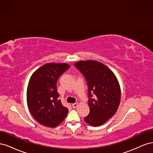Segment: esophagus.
Returning <instances> with one entry per match:
<instances>
[{"label":"esophagus","mask_w":153,"mask_h":153,"mask_svg":"<svg viewBox=\"0 0 153 153\" xmlns=\"http://www.w3.org/2000/svg\"><path fill=\"white\" fill-rule=\"evenodd\" d=\"M77 106H78V103H73L72 104V107L73 108H75Z\"/></svg>","instance_id":"obj_1"}]
</instances>
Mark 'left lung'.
I'll return each instance as SVG.
<instances>
[{"mask_svg":"<svg viewBox=\"0 0 153 153\" xmlns=\"http://www.w3.org/2000/svg\"><path fill=\"white\" fill-rule=\"evenodd\" d=\"M74 66L84 75L87 84L90 112L84 121L91 126H101L118 109L121 89L117 78L107 66L100 62L80 61Z\"/></svg>","mask_w":153,"mask_h":153,"instance_id":"8db88e82","label":"left lung"}]
</instances>
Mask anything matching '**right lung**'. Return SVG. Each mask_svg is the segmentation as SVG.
<instances>
[{"mask_svg": "<svg viewBox=\"0 0 153 153\" xmlns=\"http://www.w3.org/2000/svg\"><path fill=\"white\" fill-rule=\"evenodd\" d=\"M69 68L67 64L49 63L32 74L27 91L31 115L41 124L55 127L65 119L68 109L62 106L57 89L59 78Z\"/></svg>", "mask_w": 153, "mask_h": 153, "instance_id": "obj_1", "label": "right lung"}]
</instances>
